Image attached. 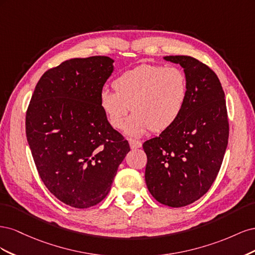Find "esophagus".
<instances>
[{
  "mask_svg": "<svg viewBox=\"0 0 255 255\" xmlns=\"http://www.w3.org/2000/svg\"><path fill=\"white\" fill-rule=\"evenodd\" d=\"M129 146L130 149H138V148H141V142L138 141V140H129Z\"/></svg>",
  "mask_w": 255,
  "mask_h": 255,
  "instance_id": "esophagus-1",
  "label": "esophagus"
}]
</instances>
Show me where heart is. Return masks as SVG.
Returning a JSON list of instances; mask_svg holds the SVG:
<instances>
[{
	"mask_svg": "<svg viewBox=\"0 0 255 255\" xmlns=\"http://www.w3.org/2000/svg\"><path fill=\"white\" fill-rule=\"evenodd\" d=\"M115 90L100 92V107L114 128L139 137L149 129L164 130L179 119L186 103L188 83L179 67L140 65L121 73L113 83Z\"/></svg>",
	"mask_w": 255,
	"mask_h": 255,
	"instance_id": "b5f03b06",
	"label": "heart"
}]
</instances>
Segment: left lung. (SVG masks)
Segmentation results:
<instances>
[{
  "mask_svg": "<svg viewBox=\"0 0 255 255\" xmlns=\"http://www.w3.org/2000/svg\"><path fill=\"white\" fill-rule=\"evenodd\" d=\"M164 59L184 69L188 94L179 119L143 143L144 179L159 203L182 207L205 195L216 180L228 145V114L225 92L211 68L185 55Z\"/></svg>",
  "mask_w": 255,
  "mask_h": 255,
  "instance_id": "1",
  "label": "left lung"
}]
</instances>
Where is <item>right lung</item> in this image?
<instances>
[{"instance_id":"obj_1","label":"right lung","mask_w":255,"mask_h":255,"mask_svg":"<svg viewBox=\"0 0 255 255\" xmlns=\"http://www.w3.org/2000/svg\"><path fill=\"white\" fill-rule=\"evenodd\" d=\"M114 61L72 58L50 69L26 112V138L38 173L52 195L75 208L102 201L129 151L100 107Z\"/></svg>"}]
</instances>
